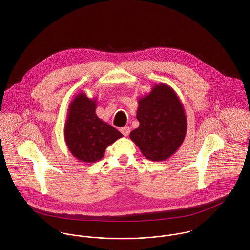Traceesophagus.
<instances>
[{
  "label": "esophagus",
  "mask_w": 250,
  "mask_h": 250,
  "mask_svg": "<svg viewBox=\"0 0 250 250\" xmlns=\"http://www.w3.org/2000/svg\"><path fill=\"white\" fill-rule=\"evenodd\" d=\"M120 132L124 135V136H129V134H130V132H131V129H130V127H123V128H121L120 129Z\"/></svg>",
  "instance_id": "34e87169"
}]
</instances>
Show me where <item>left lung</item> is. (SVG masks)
I'll return each mask as SVG.
<instances>
[{
	"label": "left lung",
	"mask_w": 250,
	"mask_h": 250,
	"mask_svg": "<svg viewBox=\"0 0 250 250\" xmlns=\"http://www.w3.org/2000/svg\"><path fill=\"white\" fill-rule=\"evenodd\" d=\"M139 128L130 139L143 156L153 162L166 161L182 145L187 134V116L176 92L166 83L155 84L139 99Z\"/></svg>",
	"instance_id": "left-lung-1"
}]
</instances>
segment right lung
Segmentation results:
<instances>
[{"instance_id": "obj_1", "label": "right lung", "mask_w": 250, "mask_h": 250, "mask_svg": "<svg viewBox=\"0 0 250 250\" xmlns=\"http://www.w3.org/2000/svg\"><path fill=\"white\" fill-rule=\"evenodd\" d=\"M96 98L84 92L72 100L64 125V140L72 155L83 163L100 161L108 145L123 135L100 119L95 113Z\"/></svg>"}]
</instances>
